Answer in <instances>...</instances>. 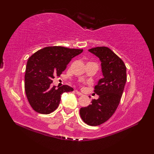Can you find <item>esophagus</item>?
<instances>
[{
  "label": "esophagus",
  "instance_id": "obj_1",
  "mask_svg": "<svg viewBox=\"0 0 154 154\" xmlns=\"http://www.w3.org/2000/svg\"><path fill=\"white\" fill-rule=\"evenodd\" d=\"M75 92H76V94H78V95H79V96H82L83 95V94L82 93V92H80L79 91H78V90H75Z\"/></svg>",
  "mask_w": 154,
  "mask_h": 154
}]
</instances>
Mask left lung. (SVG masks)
<instances>
[{"instance_id":"obj_1","label":"left lung","mask_w":154,"mask_h":154,"mask_svg":"<svg viewBox=\"0 0 154 154\" xmlns=\"http://www.w3.org/2000/svg\"><path fill=\"white\" fill-rule=\"evenodd\" d=\"M88 51L100 60L103 77L94 88L98 98L81 108L79 113L85 124L96 126L107 121L118 108L126 82V67L122 60L106 47H97Z\"/></svg>"}]
</instances>
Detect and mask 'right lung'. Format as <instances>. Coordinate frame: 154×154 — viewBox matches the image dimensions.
<instances>
[{
    "mask_svg": "<svg viewBox=\"0 0 154 154\" xmlns=\"http://www.w3.org/2000/svg\"><path fill=\"white\" fill-rule=\"evenodd\" d=\"M82 51L60 46L46 47L30 57L26 67L24 88L34 110L41 114L50 113L58 106L62 94L73 91L67 85L56 88L52 85V79L56 75L60 76L71 59Z\"/></svg>",
    "mask_w": 154,
    "mask_h": 154,
    "instance_id": "obj_1",
    "label": "right lung"
}]
</instances>
